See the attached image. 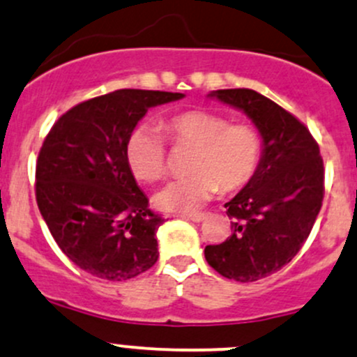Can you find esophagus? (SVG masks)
<instances>
[{"mask_svg": "<svg viewBox=\"0 0 357 357\" xmlns=\"http://www.w3.org/2000/svg\"><path fill=\"white\" fill-rule=\"evenodd\" d=\"M205 217H207V213H185V215H183V219L193 220V222H202Z\"/></svg>", "mask_w": 357, "mask_h": 357, "instance_id": "obj_1", "label": "esophagus"}]
</instances>
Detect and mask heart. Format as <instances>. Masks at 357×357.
<instances>
[{
    "mask_svg": "<svg viewBox=\"0 0 357 357\" xmlns=\"http://www.w3.org/2000/svg\"><path fill=\"white\" fill-rule=\"evenodd\" d=\"M176 149H193L190 176L167 183L153 197L157 208L193 212L207 204L217 188L234 191L250 183L261 160V137L248 123H229L207 109L183 111L162 121ZM126 162L140 181L152 183L167 172V144L159 130L142 125L126 142Z\"/></svg>",
    "mask_w": 357,
    "mask_h": 357,
    "instance_id": "obj_1",
    "label": "heart"
}]
</instances>
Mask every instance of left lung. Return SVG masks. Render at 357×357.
Here are the masks:
<instances>
[{"label":"left lung","instance_id":"obj_1","mask_svg":"<svg viewBox=\"0 0 357 357\" xmlns=\"http://www.w3.org/2000/svg\"><path fill=\"white\" fill-rule=\"evenodd\" d=\"M208 97L241 109L264 140L257 172L226 204L231 236L205 246L215 272L255 282L287 265L305 245L324 202V159L310 130L261 93L224 89Z\"/></svg>","mask_w":357,"mask_h":357}]
</instances>
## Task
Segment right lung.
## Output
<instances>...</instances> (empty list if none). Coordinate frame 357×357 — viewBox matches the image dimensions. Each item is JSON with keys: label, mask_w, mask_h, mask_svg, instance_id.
Here are the masks:
<instances>
[{"label": "right lung", "mask_w": 357, "mask_h": 357, "mask_svg": "<svg viewBox=\"0 0 357 357\" xmlns=\"http://www.w3.org/2000/svg\"><path fill=\"white\" fill-rule=\"evenodd\" d=\"M183 93L121 89L66 111L36 166V200L52 238L77 267L128 280L159 258L162 217L149 208L126 162V142L150 107Z\"/></svg>", "instance_id": "add662e5"}]
</instances>
